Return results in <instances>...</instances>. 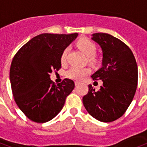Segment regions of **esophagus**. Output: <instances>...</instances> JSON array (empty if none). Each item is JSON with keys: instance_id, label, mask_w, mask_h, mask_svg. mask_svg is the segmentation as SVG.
<instances>
[{"instance_id": "1", "label": "esophagus", "mask_w": 147, "mask_h": 147, "mask_svg": "<svg viewBox=\"0 0 147 147\" xmlns=\"http://www.w3.org/2000/svg\"><path fill=\"white\" fill-rule=\"evenodd\" d=\"M75 84H76V86H78V85L79 84V82H78V81H76V82H75Z\"/></svg>"}]
</instances>
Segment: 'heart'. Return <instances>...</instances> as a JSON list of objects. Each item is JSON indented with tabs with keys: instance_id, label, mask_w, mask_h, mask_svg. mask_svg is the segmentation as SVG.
<instances>
[{
	"instance_id": "heart-1",
	"label": "heart",
	"mask_w": 147,
	"mask_h": 147,
	"mask_svg": "<svg viewBox=\"0 0 147 147\" xmlns=\"http://www.w3.org/2000/svg\"><path fill=\"white\" fill-rule=\"evenodd\" d=\"M78 45L79 47V49L88 57V60L90 62L95 63L96 61V58L95 55L96 54L97 46L93 42H92L89 39H87V38H83L78 41ZM69 51V48L67 47L62 52V55L60 56V61L62 63H66ZM90 71V70L88 68L71 66L66 72V76L71 79L81 80L84 76L88 75Z\"/></svg>"
}]
</instances>
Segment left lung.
I'll use <instances>...</instances> for the list:
<instances>
[{"instance_id": "left-lung-1", "label": "left lung", "mask_w": 147, "mask_h": 147, "mask_svg": "<svg viewBox=\"0 0 147 147\" xmlns=\"http://www.w3.org/2000/svg\"><path fill=\"white\" fill-rule=\"evenodd\" d=\"M102 48V66L91 77L103 82L96 91L89 85L83 104L90 114L101 122L109 123L121 117L132 102L138 85V66L132 51L125 43L105 33L92 35Z\"/></svg>"}]
</instances>
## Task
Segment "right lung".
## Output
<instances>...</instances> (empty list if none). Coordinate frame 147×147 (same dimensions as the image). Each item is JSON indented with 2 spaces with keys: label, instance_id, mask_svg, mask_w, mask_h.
I'll return each instance as SVG.
<instances>
[{
  "label": "right lung",
  "instance_id": "1",
  "mask_svg": "<svg viewBox=\"0 0 147 147\" xmlns=\"http://www.w3.org/2000/svg\"><path fill=\"white\" fill-rule=\"evenodd\" d=\"M78 35L39 34L13 57L9 70L13 96L18 108L32 121L43 123L55 117L73 90V81L66 78L56 85L50 74L61 68L62 52Z\"/></svg>",
  "mask_w": 147,
  "mask_h": 147
}]
</instances>
